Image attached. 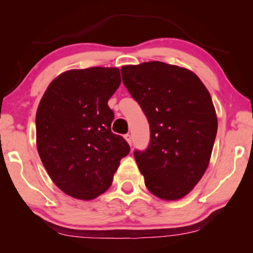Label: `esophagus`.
I'll list each match as a JSON object with an SVG mask.
<instances>
[{
  "label": "esophagus",
  "mask_w": 253,
  "mask_h": 253,
  "mask_svg": "<svg viewBox=\"0 0 253 253\" xmlns=\"http://www.w3.org/2000/svg\"><path fill=\"white\" fill-rule=\"evenodd\" d=\"M124 139L127 141V144H129V145H132V136H131L130 133L124 134Z\"/></svg>",
  "instance_id": "obj_1"
}]
</instances>
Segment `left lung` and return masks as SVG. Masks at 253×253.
I'll return each instance as SVG.
<instances>
[{
  "label": "left lung",
  "instance_id": "8db88e82",
  "mask_svg": "<svg viewBox=\"0 0 253 253\" xmlns=\"http://www.w3.org/2000/svg\"><path fill=\"white\" fill-rule=\"evenodd\" d=\"M121 71L150 123V145L134 151L145 185L160 199H181L211 160L217 119L210 92L189 69L164 62L124 65Z\"/></svg>",
  "mask_w": 253,
  "mask_h": 253
}]
</instances>
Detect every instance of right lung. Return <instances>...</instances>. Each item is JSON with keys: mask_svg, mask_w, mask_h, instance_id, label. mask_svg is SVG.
<instances>
[{"mask_svg": "<svg viewBox=\"0 0 253 253\" xmlns=\"http://www.w3.org/2000/svg\"><path fill=\"white\" fill-rule=\"evenodd\" d=\"M117 68L74 69L57 76L38 106L37 147L51 181L68 196L92 200L112 185L130 146L112 132Z\"/></svg>", "mask_w": 253, "mask_h": 253, "instance_id": "add662e5", "label": "right lung"}]
</instances>
